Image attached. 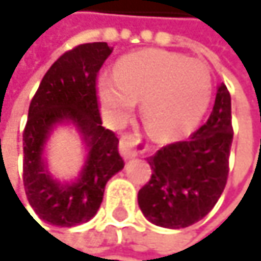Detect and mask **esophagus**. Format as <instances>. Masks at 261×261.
I'll return each mask as SVG.
<instances>
[{
    "instance_id": "34e87169",
    "label": "esophagus",
    "mask_w": 261,
    "mask_h": 261,
    "mask_svg": "<svg viewBox=\"0 0 261 261\" xmlns=\"http://www.w3.org/2000/svg\"><path fill=\"white\" fill-rule=\"evenodd\" d=\"M148 150V145L141 141V138L135 136V135H123L120 138V142H119V151L120 154L125 158V159H132V158H136L142 153H145Z\"/></svg>"
}]
</instances>
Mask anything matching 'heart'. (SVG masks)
Returning a JSON list of instances; mask_svg holds the SVG:
<instances>
[{"label": "heart", "mask_w": 261, "mask_h": 261, "mask_svg": "<svg viewBox=\"0 0 261 261\" xmlns=\"http://www.w3.org/2000/svg\"><path fill=\"white\" fill-rule=\"evenodd\" d=\"M103 114L122 122L138 100L150 135L161 141L190 133L208 110L213 77L206 64L185 55L147 48L120 58L114 76L97 82Z\"/></svg>", "instance_id": "obj_1"}]
</instances>
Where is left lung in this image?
Masks as SVG:
<instances>
[{"mask_svg": "<svg viewBox=\"0 0 261 261\" xmlns=\"http://www.w3.org/2000/svg\"><path fill=\"white\" fill-rule=\"evenodd\" d=\"M232 136L231 96L222 84L208 120L197 132L148 158L151 179L138 194L144 216L171 229L202 220L226 187Z\"/></svg>", "mask_w": 261, "mask_h": 261, "instance_id": "8db88e82", "label": "left lung"}]
</instances>
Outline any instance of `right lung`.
I'll return each instance as SVG.
<instances>
[{"mask_svg": "<svg viewBox=\"0 0 261 261\" xmlns=\"http://www.w3.org/2000/svg\"><path fill=\"white\" fill-rule=\"evenodd\" d=\"M113 48L107 42L76 45L59 56L44 74L29 107L22 133V182L36 216L55 226L70 228L97 213L107 182L123 168L119 139L102 126L96 81ZM73 121L83 135L89 156L76 182L51 179L42 162L43 144L56 123Z\"/></svg>", "mask_w": 261, "mask_h": 261, "instance_id": "1", "label": "right lung"}]
</instances>
